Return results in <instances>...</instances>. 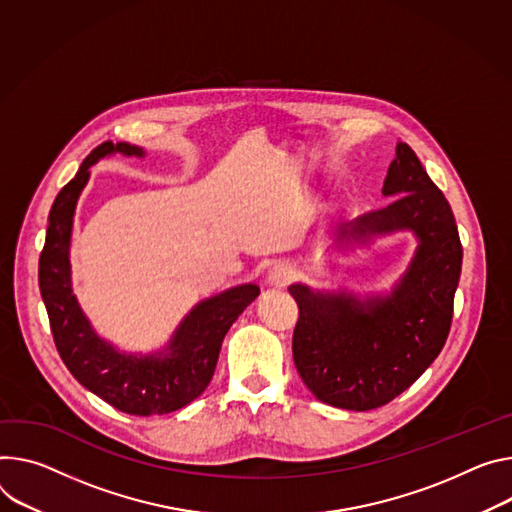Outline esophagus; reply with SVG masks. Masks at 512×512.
I'll list each match as a JSON object with an SVG mask.
<instances>
[{
    "label": "esophagus",
    "mask_w": 512,
    "mask_h": 512,
    "mask_svg": "<svg viewBox=\"0 0 512 512\" xmlns=\"http://www.w3.org/2000/svg\"><path fill=\"white\" fill-rule=\"evenodd\" d=\"M294 275H296V271H294L288 263H275V265L267 271L265 282H267L269 286H273V288H284V286H288V284L294 280Z\"/></svg>",
    "instance_id": "obj_1"
}]
</instances>
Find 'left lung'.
<instances>
[{"mask_svg":"<svg viewBox=\"0 0 512 512\" xmlns=\"http://www.w3.org/2000/svg\"><path fill=\"white\" fill-rule=\"evenodd\" d=\"M382 194L396 200L341 226L337 245L412 230L418 247L394 290L359 298L290 286L300 308L292 353L302 382L320 402L359 412L394 400L437 359L463 257L451 206L406 143L396 145Z\"/></svg>","mask_w":512,"mask_h":512,"instance_id":"8db88e82","label":"left lung"}]
</instances>
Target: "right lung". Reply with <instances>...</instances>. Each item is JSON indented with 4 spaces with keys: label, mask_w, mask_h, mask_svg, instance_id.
I'll list each match as a JSON object with an SVG mask.
<instances>
[{
    "label": "right lung",
    "mask_w": 512,
    "mask_h": 512,
    "mask_svg": "<svg viewBox=\"0 0 512 512\" xmlns=\"http://www.w3.org/2000/svg\"><path fill=\"white\" fill-rule=\"evenodd\" d=\"M114 153L145 157L141 147L106 141L83 159L75 177L55 198L38 261L40 294L57 351L81 386L126 414H167L206 390L224 335L259 296V286H237L200 302L179 322L167 347L157 353H124L102 339L73 294L69 245L75 206L89 179V167Z\"/></svg>",
    "instance_id": "right-lung-1"
}]
</instances>
